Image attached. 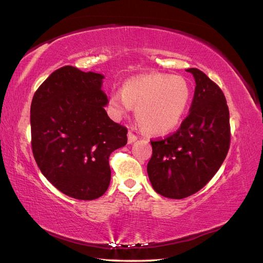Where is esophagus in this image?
Returning <instances> with one entry per match:
<instances>
[{
  "instance_id": "34e87169",
  "label": "esophagus",
  "mask_w": 263,
  "mask_h": 263,
  "mask_svg": "<svg viewBox=\"0 0 263 263\" xmlns=\"http://www.w3.org/2000/svg\"><path fill=\"white\" fill-rule=\"evenodd\" d=\"M137 140H138V137L136 135H133L132 132L127 133V142L128 143H133V142H136Z\"/></svg>"
}]
</instances>
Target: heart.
I'll use <instances>...</instances> for the list:
<instances>
[{"label": "heart", "mask_w": 263, "mask_h": 263, "mask_svg": "<svg viewBox=\"0 0 263 263\" xmlns=\"http://www.w3.org/2000/svg\"><path fill=\"white\" fill-rule=\"evenodd\" d=\"M191 102V88L182 77L164 73L144 74L128 80L122 91L109 97L115 117L136 107L137 120L149 135L164 136L178 126Z\"/></svg>", "instance_id": "heart-1"}]
</instances>
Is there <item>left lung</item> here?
<instances>
[{"label": "left lung", "mask_w": 263, "mask_h": 263, "mask_svg": "<svg viewBox=\"0 0 263 263\" xmlns=\"http://www.w3.org/2000/svg\"><path fill=\"white\" fill-rule=\"evenodd\" d=\"M186 72L195 81L187 117L174 135L150 141V183L170 199H184L202 189L224 163L231 142L230 110L221 89L202 71Z\"/></svg>", "instance_id": "1"}]
</instances>
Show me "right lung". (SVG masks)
I'll use <instances>...</instances> for the list:
<instances>
[{
  "instance_id": "1",
  "label": "right lung",
  "mask_w": 263,
  "mask_h": 263,
  "mask_svg": "<svg viewBox=\"0 0 263 263\" xmlns=\"http://www.w3.org/2000/svg\"><path fill=\"white\" fill-rule=\"evenodd\" d=\"M104 76L63 66L33 95L31 147L39 170L59 191L97 199L110 182L109 155L127 142L126 127L111 121Z\"/></svg>"
}]
</instances>
